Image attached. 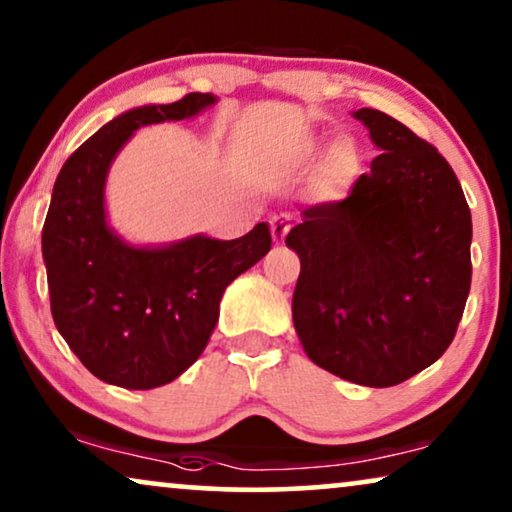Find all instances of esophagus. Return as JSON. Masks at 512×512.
Here are the masks:
<instances>
[{
	"instance_id": "obj_1",
	"label": "esophagus",
	"mask_w": 512,
	"mask_h": 512,
	"mask_svg": "<svg viewBox=\"0 0 512 512\" xmlns=\"http://www.w3.org/2000/svg\"><path fill=\"white\" fill-rule=\"evenodd\" d=\"M272 235H275V240H282V237L289 233L291 228V216L289 214H275L272 216Z\"/></svg>"
}]
</instances>
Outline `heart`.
Listing matches in <instances>:
<instances>
[{
	"instance_id": "heart-1",
	"label": "heart",
	"mask_w": 512,
	"mask_h": 512,
	"mask_svg": "<svg viewBox=\"0 0 512 512\" xmlns=\"http://www.w3.org/2000/svg\"><path fill=\"white\" fill-rule=\"evenodd\" d=\"M349 163H352V153H349L345 144L331 146V151H328V165H331L333 170H347Z\"/></svg>"
}]
</instances>
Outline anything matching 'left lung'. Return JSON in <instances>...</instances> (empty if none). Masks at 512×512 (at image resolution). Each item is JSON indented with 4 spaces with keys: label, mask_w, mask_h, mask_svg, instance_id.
<instances>
[{
    "label": "left lung",
    "mask_w": 512,
    "mask_h": 512,
    "mask_svg": "<svg viewBox=\"0 0 512 512\" xmlns=\"http://www.w3.org/2000/svg\"><path fill=\"white\" fill-rule=\"evenodd\" d=\"M382 153L342 200L305 207L293 326L319 368L394 387L450 347L471 291V209L438 149L377 109L354 114Z\"/></svg>",
    "instance_id": "8db88e82"
}]
</instances>
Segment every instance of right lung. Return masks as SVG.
Here are the masks:
<instances>
[{"mask_svg": "<svg viewBox=\"0 0 512 512\" xmlns=\"http://www.w3.org/2000/svg\"><path fill=\"white\" fill-rule=\"evenodd\" d=\"M214 102L212 93H188L125 111L86 139L55 179L41 230L51 314L69 349L102 382L153 389L177 380L212 338L226 286L272 247L268 223H258L240 240L198 235L137 249L104 219V179L132 132L195 116Z\"/></svg>", "mask_w": 512, "mask_h": 512, "instance_id": "1", "label": "right lung"}]
</instances>
